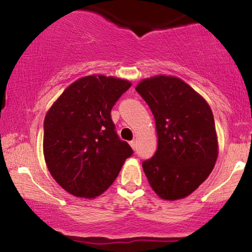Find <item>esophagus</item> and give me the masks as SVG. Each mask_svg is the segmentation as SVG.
<instances>
[{
    "mask_svg": "<svg viewBox=\"0 0 252 252\" xmlns=\"http://www.w3.org/2000/svg\"><path fill=\"white\" fill-rule=\"evenodd\" d=\"M129 146L130 147H132V149L133 150H135V148H136V142H135V141H130V142H129Z\"/></svg>",
    "mask_w": 252,
    "mask_h": 252,
    "instance_id": "34e87169",
    "label": "esophagus"
}]
</instances>
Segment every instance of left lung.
Returning a JSON list of instances; mask_svg holds the SVG:
<instances>
[{
    "label": "left lung",
    "instance_id": "8db88e82",
    "mask_svg": "<svg viewBox=\"0 0 252 252\" xmlns=\"http://www.w3.org/2000/svg\"><path fill=\"white\" fill-rule=\"evenodd\" d=\"M153 112L158 146L142 167L153 190L165 201L195 191L218 158V136L208 102L173 75L143 79L135 87Z\"/></svg>",
    "mask_w": 252,
    "mask_h": 252
}]
</instances>
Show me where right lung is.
<instances>
[{
	"label": "right lung",
	"instance_id": "1",
	"mask_svg": "<svg viewBox=\"0 0 252 252\" xmlns=\"http://www.w3.org/2000/svg\"><path fill=\"white\" fill-rule=\"evenodd\" d=\"M132 84L102 74L68 86L48 110L43 155L48 171L68 194L95 198L118 177L133 154L115 130L111 109Z\"/></svg>",
	"mask_w": 252,
	"mask_h": 252
}]
</instances>
